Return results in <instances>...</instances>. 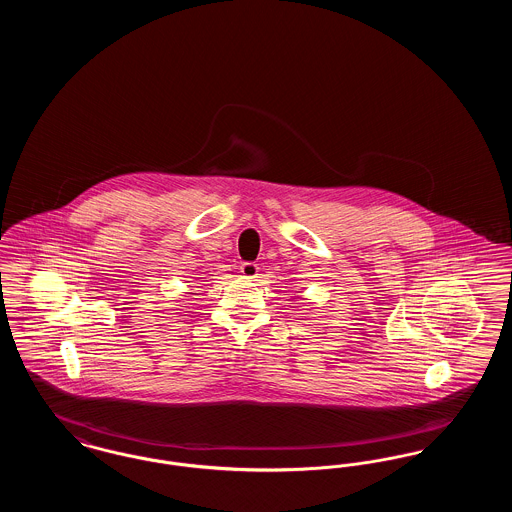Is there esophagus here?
Masks as SVG:
<instances>
[{
  "label": "esophagus",
  "mask_w": 512,
  "mask_h": 512,
  "mask_svg": "<svg viewBox=\"0 0 512 512\" xmlns=\"http://www.w3.org/2000/svg\"><path fill=\"white\" fill-rule=\"evenodd\" d=\"M240 272H242L244 278H257L259 265H257V263H244V265L240 267Z\"/></svg>",
  "instance_id": "esophagus-1"
}]
</instances>
